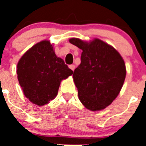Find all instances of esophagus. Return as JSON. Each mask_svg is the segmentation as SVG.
Listing matches in <instances>:
<instances>
[{"instance_id":"esophagus-1","label":"esophagus","mask_w":146,"mask_h":146,"mask_svg":"<svg viewBox=\"0 0 146 146\" xmlns=\"http://www.w3.org/2000/svg\"><path fill=\"white\" fill-rule=\"evenodd\" d=\"M69 67L70 68L71 70H75V65L74 64H71V65H70L69 66Z\"/></svg>"}]
</instances>
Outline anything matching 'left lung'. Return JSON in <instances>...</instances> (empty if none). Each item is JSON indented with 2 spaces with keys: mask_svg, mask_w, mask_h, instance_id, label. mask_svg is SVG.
Returning a JSON list of instances; mask_svg holds the SVG:
<instances>
[{
  "mask_svg": "<svg viewBox=\"0 0 146 146\" xmlns=\"http://www.w3.org/2000/svg\"><path fill=\"white\" fill-rule=\"evenodd\" d=\"M70 42L82 50L81 64L73 72L80 101L92 111L106 108L120 92L126 68L120 54L99 39L90 42L72 38Z\"/></svg>",
  "mask_w": 146,
  "mask_h": 146,
  "instance_id": "obj_1",
  "label": "left lung"
}]
</instances>
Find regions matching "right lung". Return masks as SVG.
<instances>
[{
  "instance_id": "obj_1",
  "label": "right lung",
  "mask_w": 146,
  "mask_h": 146,
  "mask_svg": "<svg viewBox=\"0 0 146 146\" xmlns=\"http://www.w3.org/2000/svg\"><path fill=\"white\" fill-rule=\"evenodd\" d=\"M18 80L25 95L33 104L42 106L57 96L62 79L73 71L54 54L49 41H42L25 52L17 64Z\"/></svg>"
}]
</instances>
